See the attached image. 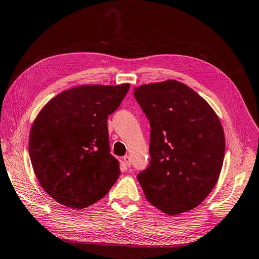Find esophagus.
Wrapping results in <instances>:
<instances>
[{"label": "esophagus", "instance_id": "obj_1", "mask_svg": "<svg viewBox=\"0 0 259 259\" xmlns=\"http://www.w3.org/2000/svg\"><path fill=\"white\" fill-rule=\"evenodd\" d=\"M123 160H124V163L126 164V166H127V167H131V165H132V160H131V156H130V155H125L124 158H123Z\"/></svg>", "mask_w": 259, "mask_h": 259}]
</instances>
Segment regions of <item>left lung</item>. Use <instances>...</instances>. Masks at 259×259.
<instances>
[{"mask_svg": "<svg viewBox=\"0 0 259 259\" xmlns=\"http://www.w3.org/2000/svg\"><path fill=\"white\" fill-rule=\"evenodd\" d=\"M150 122V164L137 175L147 200L168 215L197 207L223 167L225 134L213 109L187 85L168 80L134 89Z\"/></svg>", "mask_w": 259, "mask_h": 259, "instance_id": "8db88e82", "label": "left lung"}]
</instances>
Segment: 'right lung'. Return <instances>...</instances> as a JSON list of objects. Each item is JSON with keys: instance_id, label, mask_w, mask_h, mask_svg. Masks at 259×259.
Instances as JSON below:
<instances>
[{"instance_id": "1", "label": "right lung", "mask_w": 259, "mask_h": 259, "mask_svg": "<svg viewBox=\"0 0 259 259\" xmlns=\"http://www.w3.org/2000/svg\"><path fill=\"white\" fill-rule=\"evenodd\" d=\"M128 89L130 84L79 86L59 94L38 113L30 132V159L38 183L60 204L88 207L119 178L107 120Z\"/></svg>"}]
</instances>
